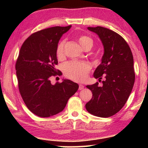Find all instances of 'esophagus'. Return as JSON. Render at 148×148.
Listing matches in <instances>:
<instances>
[{"label":"esophagus","instance_id":"esophagus-1","mask_svg":"<svg viewBox=\"0 0 148 148\" xmlns=\"http://www.w3.org/2000/svg\"><path fill=\"white\" fill-rule=\"evenodd\" d=\"M84 85H82V84H79V90H83V89H84Z\"/></svg>","mask_w":148,"mask_h":148}]
</instances>
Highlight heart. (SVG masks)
Here are the masks:
<instances>
[{
  "label": "heart",
  "instance_id": "heart-1",
  "mask_svg": "<svg viewBox=\"0 0 148 148\" xmlns=\"http://www.w3.org/2000/svg\"><path fill=\"white\" fill-rule=\"evenodd\" d=\"M79 43L83 48L88 46L92 47L93 40L90 37L83 36L79 38ZM64 42L62 41L56 48V56L58 58L64 56ZM90 69V65L86 62L71 61L64 64L63 72L66 77L76 82H82L87 78Z\"/></svg>",
  "mask_w": 148,
  "mask_h": 148
}]
</instances>
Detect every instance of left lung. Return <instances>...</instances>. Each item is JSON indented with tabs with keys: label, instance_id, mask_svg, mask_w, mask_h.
<instances>
[{
	"label": "left lung",
	"instance_id": "1",
	"mask_svg": "<svg viewBox=\"0 0 148 148\" xmlns=\"http://www.w3.org/2000/svg\"><path fill=\"white\" fill-rule=\"evenodd\" d=\"M98 36L104 46L101 63L97 66L94 77L100 82L86 87L92 91V98L86 104V110L94 116L110 117L124 106L135 82L133 56L128 44L116 32L98 26L88 27Z\"/></svg>",
	"mask_w": 148,
	"mask_h": 148
}]
</instances>
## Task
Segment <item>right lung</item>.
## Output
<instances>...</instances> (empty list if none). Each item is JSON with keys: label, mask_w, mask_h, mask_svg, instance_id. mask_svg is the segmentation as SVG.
Returning a JSON list of instances; mask_svg holds the SVG:
<instances>
[{"label": "right lung", "mask_w": 148, "mask_h": 148, "mask_svg": "<svg viewBox=\"0 0 148 148\" xmlns=\"http://www.w3.org/2000/svg\"><path fill=\"white\" fill-rule=\"evenodd\" d=\"M71 27L56 26L40 30L28 37L20 49L15 64L19 92L28 109L40 117L62 112L79 88L69 79L54 85L50 79L60 75L55 68L56 50L60 38Z\"/></svg>", "instance_id": "1"}]
</instances>
